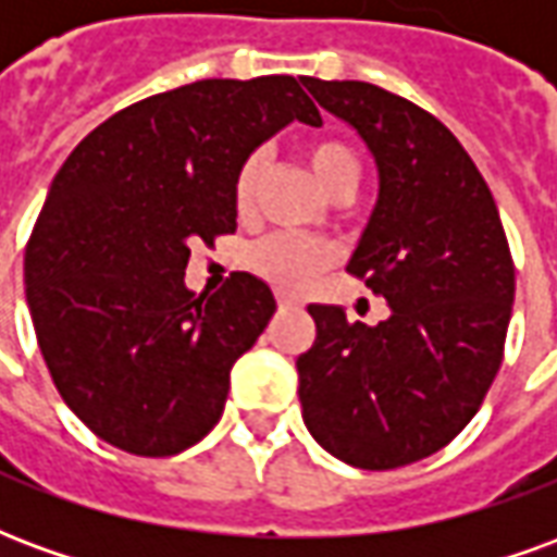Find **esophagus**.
<instances>
[{
  "label": "esophagus",
  "instance_id": "34e87169",
  "mask_svg": "<svg viewBox=\"0 0 557 557\" xmlns=\"http://www.w3.org/2000/svg\"><path fill=\"white\" fill-rule=\"evenodd\" d=\"M298 298H292V295H286V292H277V307L280 310H289V307H298Z\"/></svg>",
  "mask_w": 557,
  "mask_h": 557
}]
</instances>
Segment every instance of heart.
<instances>
[{
	"label": "heart",
	"mask_w": 557,
	"mask_h": 557,
	"mask_svg": "<svg viewBox=\"0 0 557 557\" xmlns=\"http://www.w3.org/2000/svg\"><path fill=\"white\" fill-rule=\"evenodd\" d=\"M301 158L313 175V182L334 199L351 196L361 182V158L343 139H313L301 148ZM259 182H262V154H250V158H244V163L235 172V182H232V202H235L238 214L253 211ZM334 259H337V253L325 242L271 235L265 242L250 247L247 265L280 289H304L310 280H315L322 271L334 265Z\"/></svg>",
	"instance_id": "obj_1"
}]
</instances>
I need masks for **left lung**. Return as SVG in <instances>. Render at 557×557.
Here are the masks:
<instances>
[{
    "instance_id": "obj_1",
    "label": "left lung",
    "mask_w": 557,
    "mask_h": 557,
    "mask_svg": "<svg viewBox=\"0 0 557 557\" xmlns=\"http://www.w3.org/2000/svg\"><path fill=\"white\" fill-rule=\"evenodd\" d=\"M304 86L373 151L379 202L349 274L391 307L373 327L307 307L304 423L355 468L411 466L454 442L495 382L513 313L510 244L474 160L435 115L373 83Z\"/></svg>"
}]
</instances>
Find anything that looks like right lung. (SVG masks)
<instances>
[{
	"mask_svg": "<svg viewBox=\"0 0 557 557\" xmlns=\"http://www.w3.org/2000/svg\"><path fill=\"white\" fill-rule=\"evenodd\" d=\"M292 119L322 125L295 77L199 79L110 115L55 172L26 301L55 391L119 450L182 454L223 414L232 363L277 304L247 271L196 298L184 268L235 232V172Z\"/></svg>",
	"mask_w": 557,
	"mask_h": 557,
	"instance_id": "add662e5",
	"label": "right lung"
}]
</instances>
